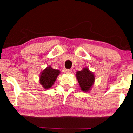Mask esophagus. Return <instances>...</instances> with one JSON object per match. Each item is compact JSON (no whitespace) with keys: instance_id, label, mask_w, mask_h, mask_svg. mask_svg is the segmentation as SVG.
Returning a JSON list of instances; mask_svg holds the SVG:
<instances>
[{"instance_id":"1","label":"esophagus","mask_w":133,"mask_h":133,"mask_svg":"<svg viewBox=\"0 0 133 133\" xmlns=\"http://www.w3.org/2000/svg\"><path fill=\"white\" fill-rule=\"evenodd\" d=\"M72 72V69H65V73H67V74H70Z\"/></svg>"}]
</instances>
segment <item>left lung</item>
Returning <instances> with one entry per match:
<instances>
[{"label":"left lung","instance_id":"8db88e82","mask_svg":"<svg viewBox=\"0 0 133 133\" xmlns=\"http://www.w3.org/2000/svg\"><path fill=\"white\" fill-rule=\"evenodd\" d=\"M76 78L81 88L84 92H88L90 89L95 81V77L93 72L87 68H84L80 71L76 73Z\"/></svg>","mask_w":133,"mask_h":133}]
</instances>
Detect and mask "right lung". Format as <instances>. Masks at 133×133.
I'll list each match as a JSON object with an SVG mask.
<instances>
[{
	"label": "right lung",
	"instance_id": "right-lung-1",
	"mask_svg": "<svg viewBox=\"0 0 133 133\" xmlns=\"http://www.w3.org/2000/svg\"><path fill=\"white\" fill-rule=\"evenodd\" d=\"M60 73V71L58 69H53L51 66L46 67L40 75V83L44 89H49L54 84Z\"/></svg>",
	"mask_w": 133,
	"mask_h": 133
}]
</instances>
